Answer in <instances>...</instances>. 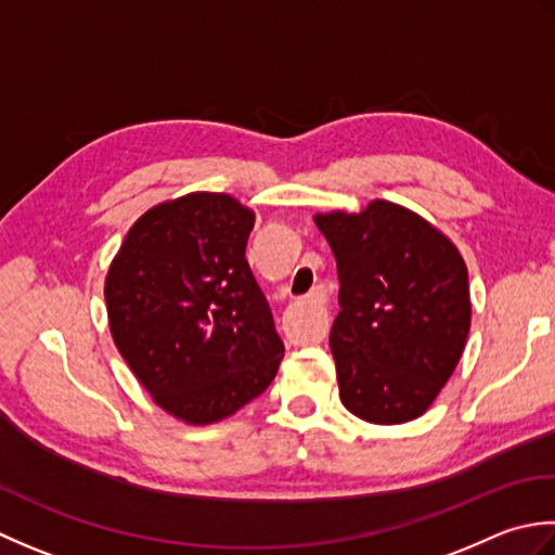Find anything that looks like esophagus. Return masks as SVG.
Listing matches in <instances>:
<instances>
[{
    "label": "esophagus",
    "mask_w": 555,
    "mask_h": 555,
    "mask_svg": "<svg viewBox=\"0 0 555 555\" xmlns=\"http://www.w3.org/2000/svg\"><path fill=\"white\" fill-rule=\"evenodd\" d=\"M299 307L311 315V340L319 343L325 337L327 331V313H325V299L323 292L315 287L313 292H309L307 297L299 301Z\"/></svg>",
    "instance_id": "1"
}]
</instances>
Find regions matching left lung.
I'll list each match as a JSON object with an SVG mask.
<instances>
[{
  "label": "left lung",
  "instance_id": "obj_1",
  "mask_svg": "<svg viewBox=\"0 0 555 555\" xmlns=\"http://www.w3.org/2000/svg\"><path fill=\"white\" fill-rule=\"evenodd\" d=\"M313 222L340 278L331 349L343 404L371 424L416 420L465 352L472 301L457 246L390 201Z\"/></svg>",
  "mask_w": 555,
  "mask_h": 555
}]
</instances>
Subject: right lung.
<instances>
[{"label": "right lung", "instance_id": "right-lung-1", "mask_svg": "<svg viewBox=\"0 0 555 555\" xmlns=\"http://www.w3.org/2000/svg\"><path fill=\"white\" fill-rule=\"evenodd\" d=\"M256 215L194 191L131 224L105 278L109 333L133 376L175 420H228L275 378L285 354L246 261Z\"/></svg>", "mask_w": 555, "mask_h": 555}]
</instances>
